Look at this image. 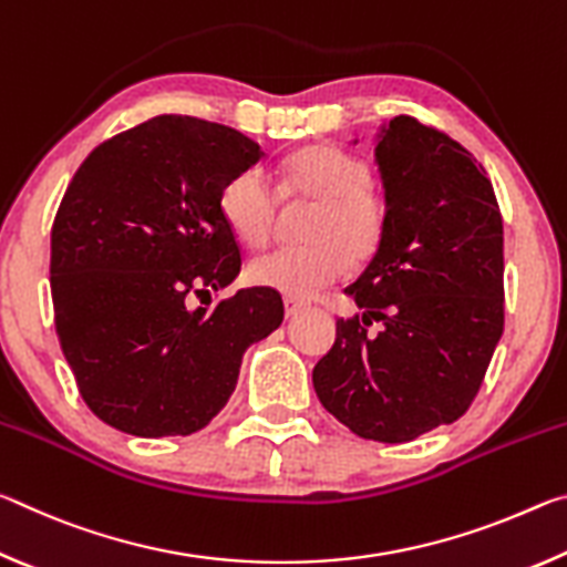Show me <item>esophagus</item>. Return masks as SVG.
I'll list each match as a JSON object with an SVG mask.
<instances>
[{
	"label": "esophagus",
	"instance_id": "1",
	"mask_svg": "<svg viewBox=\"0 0 567 567\" xmlns=\"http://www.w3.org/2000/svg\"><path fill=\"white\" fill-rule=\"evenodd\" d=\"M305 310V305L295 297H285V318H297Z\"/></svg>",
	"mask_w": 567,
	"mask_h": 567
}]
</instances>
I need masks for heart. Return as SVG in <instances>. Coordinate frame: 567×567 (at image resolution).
<instances>
[{
	"label": "heart",
	"instance_id": "obj_1",
	"mask_svg": "<svg viewBox=\"0 0 567 567\" xmlns=\"http://www.w3.org/2000/svg\"><path fill=\"white\" fill-rule=\"evenodd\" d=\"M312 207L305 225L310 245L275 249L247 265L257 287L312 297L332 285L348 265L368 262L388 229V199L370 182L362 157L334 145H307L292 152L280 169V195L262 169L247 167L219 189V215L239 243L270 245L282 223V205Z\"/></svg>",
	"mask_w": 567,
	"mask_h": 567
}]
</instances>
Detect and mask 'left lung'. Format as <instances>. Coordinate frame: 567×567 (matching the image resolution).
Wrapping results in <instances>:
<instances>
[{
    "label": "left lung",
    "instance_id": "1",
    "mask_svg": "<svg viewBox=\"0 0 567 567\" xmlns=\"http://www.w3.org/2000/svg\"><path fill=\"white\" fill-rule=\"evenodd\" d=\"M375 162L388 229L312 385L354 435L408 443L465 415L501 342L503 217L483 165L408 114L382 124Z\"/></svg>",
    "mask_w": 567,
    "mask_h": 567
}]
</instances>
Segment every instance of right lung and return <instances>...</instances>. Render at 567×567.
<instances>
[{
  "label": "right lung",
  "mask_w": 567,
  "mask_h": 567,
  "mask_svg": "<svg viewBox=\"0 0 567 567\" xmlns=\"http://www.w3.org/2000/svg\"><path fill=\"white\" fill-rule=\"evenodd\" d=\"M265 157L225 124L159 114L117 134L74 172L52 225V300L62 352L84 402L137 437L192 435L235 392L249 344L285 307L247 287L219 215L225 182ZM207 293L206 307L189 306Z\"/></svg>",
  "instance_id": "right-lung-1"
}]
</instances>
